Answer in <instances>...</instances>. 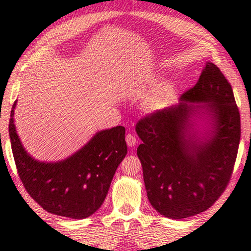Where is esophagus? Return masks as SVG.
Instances as JSON below:
<instances>
[{
  "instance_id": "1",
  "label": "esophagus",
  "mask_w": 251,
  "mask_h": 251,
  "mask_svg": "<svg viewBox=\"0 0 251 251\" xmlns=\"http://www.w3.org/2000/svg\"><path fill=\"white\" fill-rule=\"evenodd\" d=\"M136 137L134 136L133 134H128L126 135V143L127 145H128L129 147H134L135 145H136Z\"/></svg>"
}]
</instances>
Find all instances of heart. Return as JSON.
I'll return each mask as SVG.
<instances>
[{
	"label": "heart",
	"instance_id": "b5f03b06",
	"mask_svg": "<svg viewBox=\"0 0 251 251\" xmlns=\"http://www.w3.org/2000/svg\"><path fill=\"white\" fill-rule=\"evenodd\" d=\"M172 99V88L165 85L158 88L147 100V107L152 111H158L169 106Z\"/></svg>",
	"mask_w": 251,
	"mask_h": 251
}]
</instances>
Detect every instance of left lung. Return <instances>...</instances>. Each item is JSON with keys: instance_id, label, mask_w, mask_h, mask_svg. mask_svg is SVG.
<instances>
[{"instance_id": "left-lung-1", "label": "left lung", "mask_w": 251, "mask_h": 251, "mask_svg": "<svg viewBox=\"0 0 251 251\" xmlns=\"http://www.w3.org/2000/svg\"><path fill=\"white\" fill-rule=\"evenodd\" d=\"M137 156L150 203L170 219L209 209L231 177L240 114L224 74L208 61L180 104L141 119Z\"/></svg>"}]
</instances>
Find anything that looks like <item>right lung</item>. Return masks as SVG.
<instances>
[{"instance_id":"obj_1","label":"right lung","mask_w":251,"mask_h":251,"mask_svg":"<svg viewBox=\"0 0 251 251\" xmlns=\"http://www.w3.org/2000/svg\"><path fill=\"white\" fill-rule=\"evenodd\" d=\"M11 110L9 134L19 176L27 193L46 211L85 219L100 208L118 165L127 154L125 127L99 130L65 160H35L23 147Z\"/></svg>"}]
</instances>
